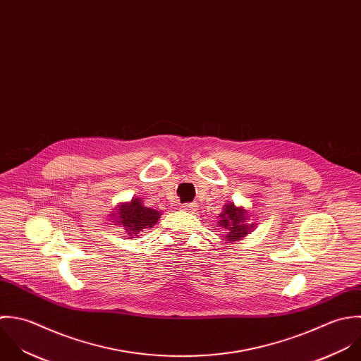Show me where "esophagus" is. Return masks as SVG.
Returning a JSON list of instances; mask_svg holds the SVG:
<instances>
[{
  "label": "esophagus",
  "mask_w": 361,
  "mask_h": 361,
  "mask_svg": "<svg viewBox=\"0 0 361 361\" xmlns=\"http://www.w3.org/2000/svg\"><path fill=\"white\" fill-rule=\"evenodd\" d=\"M182 209H183L185 212H196V210H197V204H195V203H186V204L182 206Z\"/></svg>",
  "instance_id": "obj_1"
}]
</instances>
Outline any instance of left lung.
I'll use <instances>...</instances> for the list:
<instances>
[{
	"label": "left lung",
	"mask_w": 361,
	"mask_h": 361,
	"mask_svg": "<svg viewBox=\"0 0 361 361\" xmlns=\"http://www.w3.org/2000/svg\"><path fill=\"white\" fill-rule=\"evenodd\" d=\"M219 217V226L224 230L221 240H226L227 243L240 240L255 230V224L249 223L250 213L242 206H235L234 202L226 203Z\"/></svg>",
	"instance_id": "8db88e82"
}]
</instances>
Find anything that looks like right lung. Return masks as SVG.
Listing matches in <instances>:
<instances>
[{
  "instance_id": "obj_1",
  "label": "right lung",
  "mask_w": 361,
  "mask_h": 361,
  "mask_svg": "<svg viewBox=\"0 0 361 361\" xmlns=\"http://www.w3.org/2000/svg\"><path fill=\"white\" fill-rule=\"evenodd\" d=\"M161 214L162 213L155 209L145 207L142 200L135 197L130 202L119 203L118 207H115V212H112L109 216L111 220H114L112 223L123 227L127 240H131L137 238L144 228L154 227L158 223Z\"/></svg>"
}]
</instances>
